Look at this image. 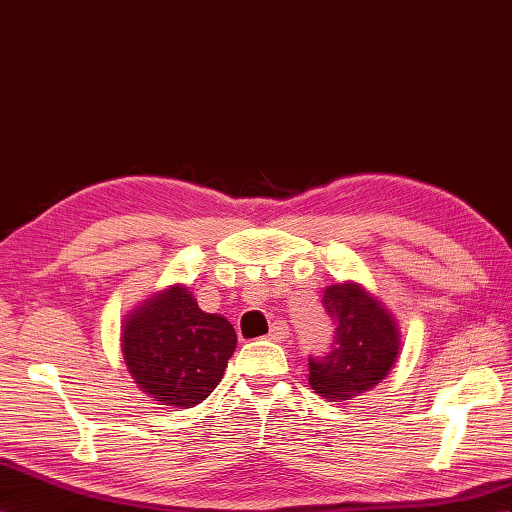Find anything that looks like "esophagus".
I'll use <instances>...</instances> for the list:
<instances>
[{
    "mask_svg": "<svg viewBox=\"0 0 512 512\" xmlns=\"http://www.w3.org/2000/svg\"><path fill=\"white\" fill-rule=\"evenodd\" d=\"M288 338V325L284 321H275L269 329V340L273 342H282Z\"/></svg>",
    "mask_w": 512,
    "mask_h": 512,
    "instance_id": "1",
    "label": "esophagus"
}]
</instances>
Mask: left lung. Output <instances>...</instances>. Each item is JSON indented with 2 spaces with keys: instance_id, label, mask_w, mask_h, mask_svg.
I'll return each instance as SVG.
<instances>
[{
  "instance_id": "8db88e82",
  "label": "left lung",
  "mask_w": 512,
  "mask_h": 512,
  "mask_svg": "<svg viewBox=\"0 0 512 512\" xmlns=\"http://www.w3.org/2000/svg\"><path fill=\"white\" fill-rule=\"evenodd\" d=\"M323 306L336 323L331 351L310 357L308 381L329 400H353L379 385L400 355V327L383 301L359 282L329 284Z\"/></svg>"
}]
</instances>
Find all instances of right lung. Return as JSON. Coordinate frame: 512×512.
Returning a JSON list of instances; mask_svg holds the SVG:
<instances>
[{
	"label": "right lung",
	"instance_id": "1",
	"mask_svg": "<svg viewBox=\"0 0 512 512\" xmlns=\"http://www.w3.org/2000/svg\"><path fill=\"white\" fill-rule=\"evenodd\" d=\"M234 349L230 321L200 310L185 284L137 303L120 327L122 359L137 388L174 409L200 405L222 381Z\"/></svg>",
	"mask_w": 512,
	"mask_h": 512
}]
</instances>
